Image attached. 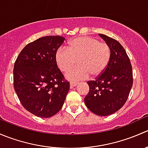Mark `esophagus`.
Wrapping results in <instances>:
<instances>
[{"mask_svg": "<svg viewBox=\"0 0 148 148\" xmlns=\"http://www.w3.org/2000/svg\"><path fill=\"white\" fill-rule=\"evenodd\" d=\"M77 85H78V84H77V83L73 82H70V87H71V88L74 87V86H77Z\"/></svg>", "mask_w": 148, "mask_h": 148, "instance_id": "34e87169", "label": "esophagus"}]
</instances>
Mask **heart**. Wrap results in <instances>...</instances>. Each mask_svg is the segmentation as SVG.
<instances>
[{"label":"heart","mask_w":148,"mask_h":148,"mask_svg":"<svg viewBox=\"0 0 148 148\" xmlns=\"http://www.w3.org/2000/svg\"><path fill=\"white\" fill-rule=\"evenodd\" d=\"M111 50L104 42H99L90 36H79L69 42L67 48L60 47L55 53V59L59 69L66 71L75 65L77 66L66 74V78L78 82L89 75L92 78L99 77L110 62Z\"/></svg>","instance_id":"1"}]
</instances>
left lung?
I'll return each mask as SVG.
<instances>
[{"label": "left lung", "instance_id": "left-lung-1", "mask_svg": "<svg viewBox=\"0 0 148 148\" xmlns=\"http://www.w3.org/2000/svg\"><path fill=\"white\" fill-rule=\"evenodd\" d=\"M110 46L111 56L104 72L95 81L87 82L89 93L84 97L86 107L99 116H108L118 111L127 99L133 84L129 57L117 40L99 34Z\"/></svg>", "mask_w": 148, "mask_h": 148}]
</instances>
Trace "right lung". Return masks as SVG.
Wrapping results in <instances>:
<instances>
[{"label":"right lung","instance_id":"add662e5","mask_svg":"<svg viewBox=\"0 0 148 148\" xmlns=\"http://www.w3.org/2000/svg\"><path fill=\"white\" fill-rule=\"evenodd\" d=\"M65 38L41 37L25 46L13 69V86L22 105L37 117L48 118L62 109L69 90L58 68L55 53Z\"/></svg>","mask_w":148,"mask_h":148}]
</instances>
